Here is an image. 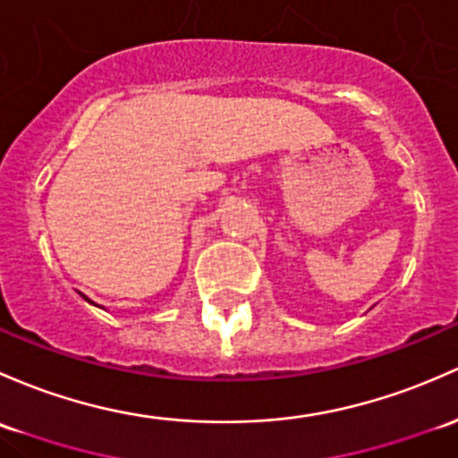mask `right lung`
Here are the masks:
<instances>
[{
	"mask_svg": "<svg viewBox=\"0 0 458 458\" xmlns=\"http://www.w3.org/2000/svg\"><path fill=\"white\" fill-rule=\"evenodd\" d=\"M83 298H85V301H88V302H91V301H89V298H88V296H83Z\"/></svg>",
	"mask_w": 458,
	"mask_h": 458,
	"instance_id": "right-lung-1",
	"label": "right lung"
}]
</instances>
